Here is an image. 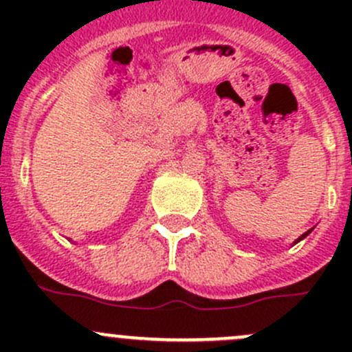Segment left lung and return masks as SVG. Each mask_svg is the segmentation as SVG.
<instances>
[{
  "label": "left lung",
  "mask_w": 352,
  "mask_h": 352,
  "mask_svg": "<svg viewBox=\"0 0 352 352\" xmlns=\"http://www.w3.org/2000/svg\"><path fill=\"white\" fill-rule=\"evenodd\" d=\"M310 233H311V230H308V232H307V233H303V235H301V236H300V239H298V240H296V242H294V243H298V242H300V240H303V239H305V236H307V235H310Z\"/></svg>",
  "instance_id": "left-lung-1"
}]
</instances>
